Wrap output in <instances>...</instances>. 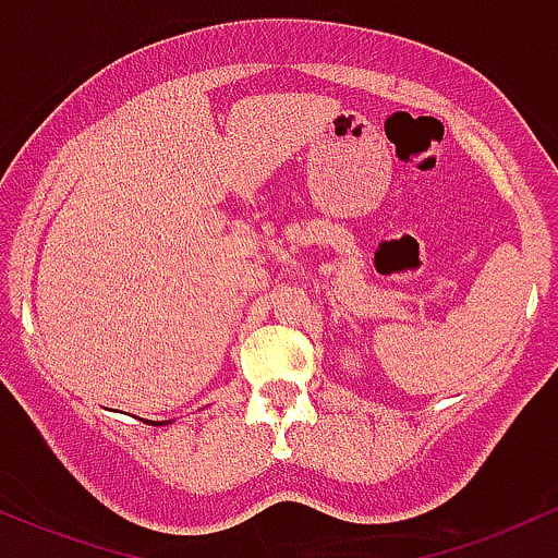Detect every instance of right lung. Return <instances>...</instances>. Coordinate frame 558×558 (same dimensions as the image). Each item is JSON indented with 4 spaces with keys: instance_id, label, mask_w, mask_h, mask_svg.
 <instances>
[{
    "instance_id": "obj_1",
    "label": "right lung",
    "mask_w": 558,
    "mask_h": 558,
    "mask_svg": "<svg viewBox=\"0 0 558 558\" xmlns=\"http://www.w3.org/2000/svg\"><path fill=\"white\" fill-rule=\"evenodd\" d=\"M150 424H153V421H150ZM156 424H163V421H156Z\"/></svg>"
}]
</instances>
